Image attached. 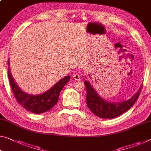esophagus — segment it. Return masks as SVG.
Returning a JSON list of instances; mask_svg holds the SVG:
<instances>
[{
  "mask_svg": "<svg viewBox=\"0 0 151 151\" xmlns=\"http://www.w3.org/2000/svg\"><path fill=\"white\" fill-rule=\"evenodd\" d=\"M73 78L75 81H79L81 79L80 75H78V74H75V75L73 76Z\"/></svg>",
  "mask_w": 151,
  "mask_h": 151,
  "instance_id": "obj_1",
  "label": "esophagus"
}]
</instances>
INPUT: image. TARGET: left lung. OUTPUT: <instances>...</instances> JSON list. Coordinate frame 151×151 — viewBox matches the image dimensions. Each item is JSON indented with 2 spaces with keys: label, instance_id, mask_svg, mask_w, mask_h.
<instances>
[{
  "label": "left lung",
  "instance_id": "obj_1",
  "mask_svg": "<svg viewBox=\"0 0 151 151\" xmlns=\"http://www.w3.org/2000/svg\"><path fill=\"white\" fill-rule=\"evenodd\" d=\"M87 90V105L91 111L98 117L112 119L127 111L138 100L142 87L135 95L127 101L119 103H111L104 100L97 93L88 81H85Z\"/></svg>",
  "mask_w": 151,
  "mask_h": 151
}]
</instances>
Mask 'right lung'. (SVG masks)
I'll list each match as a JSON object with an SVG mask.
<instances>
[{
  "label": "right lung",
  "instance_id": "obj_1",
  "mask_svg": "<svg viewBox=\"0 0 151 151\" xmlns=\"http://www.w3.org/2000/svg\"><path fill=\"white\" fill-rule=\"evenodd\" d=\"M9 62L8 60V64H9ZM8 69V78L15 99L27 111L36 114L48 111L57 104L60 92L70 78V76H65L48 91L40 95L33 96L26 93L19 88L13 80L9 67Z\"/></svg>",
  "mask_w": 151,
  "mask_h": 151
}]
</instances>
